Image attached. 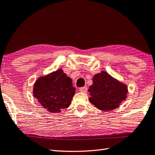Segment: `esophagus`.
Returning a JSON list of instances; mask_svg holds the SVG:
<instances>
[{"label": "esophagus", "mask_w": 155, "mask_h": 155, "mask_svg": "<svg viewBox=\"0 0 155 155\" xmlns=\"http://www.w3.org/2000/svg\"><path fill=\"white\" fill-rule=\"evenodd\" d=\"M79 91L81 92H83V93H86L87 91V87H81L79 89Z\"/></svg>", "instance_id": "obj_1"}]
</instances>
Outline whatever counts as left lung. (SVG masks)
<instances>
[{
	"label": "left lung",
	"mask_w": 155,
	"mask_h": 155,
	"mask_svg": "<svg viewBox=\"0 0 155 155\" xmlns=\"http://www.w3.org/2000/svg\"><path fill=\"white\" fill-rule=\"evenodd\" d=\"M88 91L90 102L98 109L108 111L117 108L126 99L127 89L107 72H101L94 76Z\"/></svg>",
	"instance_id": "8db88e82"
}]
</instances>
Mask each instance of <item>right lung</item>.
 I'll list each match as a JSON object with an SVG mask.
<instances>
[{
    "label": "right lung",
    "mask_w": 155,
    "mask_h": 155,
    "mask_svg": "<svg viewBox=\"0 0 155 155\" xmlns=\"http://www.w3.org/2000/svg\"><path fill=\"white\" fill-rule=\"evenodd\" d=\"M72 81L58 70L39 78L34 86V96L42 106L51 112H59L70 106L75 93Z\"/></svg>",
    "instance_id": "add662e5"
}]
</instances>
